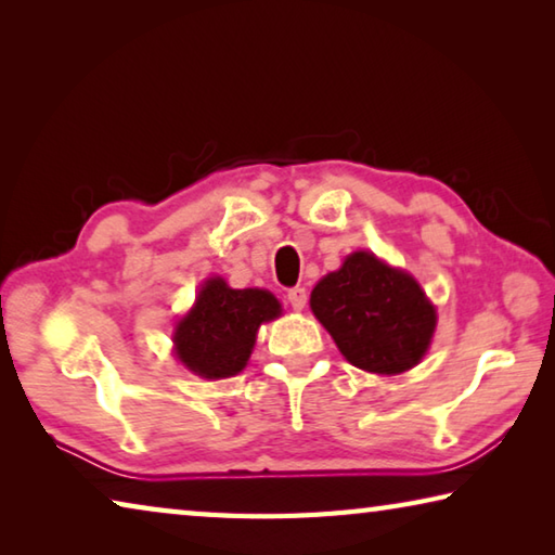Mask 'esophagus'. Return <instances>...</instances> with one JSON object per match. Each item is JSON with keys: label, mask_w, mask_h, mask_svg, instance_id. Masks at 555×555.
<instances>
[{"label": "esophagus", "mask_w": 555, "mask_h": 555, "mask_svg": "<svg viewBox=\"0 0 555 555\" xmlns=\"http://www.w3.org/2000/svg\"><path fill=\"white\" fill-rule=\"evenodd\" d=\"M286 298H288V304H291V308H294V311H300V308L306 306L308 294H306L304 286H294V288H288Z\"/></svg>", "instance_id": "34e87169"}]
</instances>
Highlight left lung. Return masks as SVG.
Here are the masks:
<instances>
[{
	"label": "left lung",
	"mask_w": 555,
	"mask_h": 555,
	"mask_svg": "<svg viewBox=\"0 0 555 555\" xmlns=\"http://www.w3.org/2000/svg\"><path fill=\"white\" fill-rule=\"evenodd\" d=\"M311 311L345 360L374 374L411 370L436 331V308L416 281L370 251H354L318 281Z\"/></svg>",
	"instance_id": "1"
}]
</instances>
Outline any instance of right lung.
Returning <instances> with one entry per match:
<instances>
[{
    "label": "right lung",
    "mask_w": 555,
    "mask_h": 555,
    "mask_svg": "<svg viewBox=\"0 0 555 555\" xmlns=\"http://www.w3.org/2000/svg\"><path fill=\"white\" fill-rule=\"evenodd\" d=\"M279 313V300L269 291L205 281L191 313L176 325L178 360L205 379L232 377L247 364L259 325Z\"/></svg>",
    "instance_id": "1"
}]
</instances>
